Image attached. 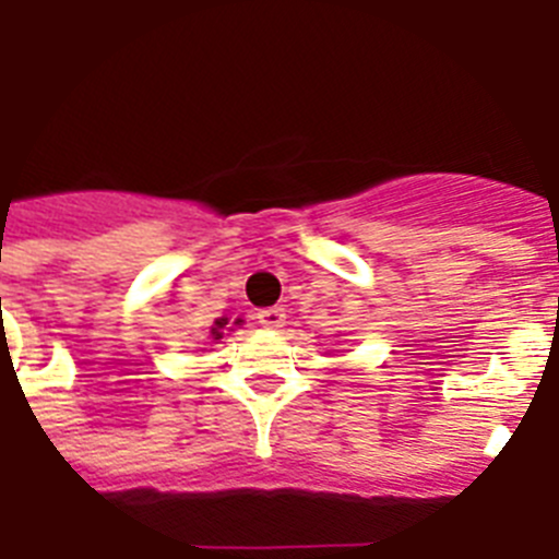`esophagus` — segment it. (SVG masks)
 I'll list each match as a JSON object with an SVG mask.
<instances>
[{"mask_svg": "<svg viewBox=\"0 0 559 559\" xmlns=\"http://www.w3.org/2000/svg\"><path fill=\"white\" fill-rule=\"evenodd\" d=\"M258 321H261V326H266V330H281L284 321H287V312L281 310V307H266V310L258 312Z\"/></svg>", "mask_w": 559, "mask_h": 559, "instance_id": "esophagus-1", "label": "esophagus"}]
</instances>
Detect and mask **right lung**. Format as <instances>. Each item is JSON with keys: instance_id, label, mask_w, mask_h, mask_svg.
<instances>
[{"instance_id": "1", "label": "right lung", "mask_w": 559, "mask_h": 559, "mask_svg": "<svg viewBox=\"0 0 559 559\" xmlns=\"http://www.w3.org/2000/svg\"><path fill=\"white\" fill-rule=\"evenodd\" d=\"M238 324H240V319H235L233 326H229V319H215V324L209 326V335H212V338L217 342V338H224V330H229V333H233Z\"/></svg>"}]
</instances>
